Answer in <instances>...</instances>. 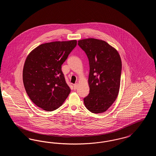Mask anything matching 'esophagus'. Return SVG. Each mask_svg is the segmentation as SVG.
<instances>
[{"label":"esophagus","instance_id":"34e87169","mask_svg":"<svg viewBox=\"0 0 156 156\" xmlns=\"http://www.w3.org/2000/svg\"><path fill=\"white\" fill-rule=\"evenodd\" d=\"M78 87V83H75V84L74 85V90H76V89H77Z\"/></svg>","mask_w":156,"mask_h":156}]
</instances>
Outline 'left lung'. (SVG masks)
Listing matches in <instances>:
<instances>
[{
	"mask_svg": "<svg viewBox=\"0 0 156 156\" xmlns=\"http://www.w3.org/2000/svg\"><path fill=\"white\" fill-rule=\"evenodd\" d=\"M78 44L89 59V95L83 99L89 111L99 113L106 111L118 96L122 61L118 51L102 40L86 38Z\"/></svg>",
	"mask_w": 156,
	"mask_h": 156,
	"instance_id": "1",
	"label": "left lung"
}]
</instances>
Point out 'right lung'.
Wrapping results in <instances>:
<instances>
[{
	"mask_svg": "<svg viewBox=\"0 0 156 156\" xmlns=\"http://www.w3.org/2000/svg\"><path fill=\"white\" fill-rule=\"evenodd\" d=\"M76 40L53 41L38 45L27 55L23 81L31 101L46 111H53L64 102L71 89L61 66L76 47Z\"/></svg>",
	"mask_w": 156,
	"mask_h": 156,
	"instance_id": "1",
	"label": "right lung"
}]
</instances>
